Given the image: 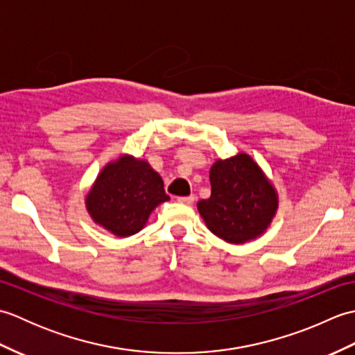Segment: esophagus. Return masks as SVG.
<instances>
[{"mask_svg": "<svg viewBox=\"0 0 355 355\" xmlns=\"http://www.w3.org/2000/svg\"><path fill=\"white\" fill-rule=\"evenodd\" d=\"M177 201L183 202V205H192V202L195 201V197H193V195H189V197H178Z\"/></svg>", "mask_w": 355, "mask_h": 355, "instance_id": "obj_1", "label": "esophagus"}]
</instances>
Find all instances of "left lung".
<instances>
[{"mask_svg":"<svg viewBox=\"0 0 355 355\" xmlns=\"http://www.w3.org/2000/svg\"><path fill=\"white\" fill-rule=\"evenodd\" d=\"M212 192L198 201V212L207 229L230 244L259 238L273 221L277 192L261 166L239 153L216 160L209 172Z\"/></svg>","mask_w":355,"mask_h":355,"instance_id":"obj_1","label":"left lung"}]
</instances>
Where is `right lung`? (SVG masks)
<instances>
[{"mask_svg": "<svg viewBox=\"0 0 355 355\" xmlns=\"http://www.w3.org/2000/svg\"><path fill=\"white\" fill-rule=\"evenodd\" d=\"M168 200L158 172L146 160L125 154L101 171L85 206L96 224L126 238L145 227L150 212Z\"/></svg>", "mask_w": 355, "mask_h": 355, "instance_id": "1", "label": "right lung"}]
</instances>
